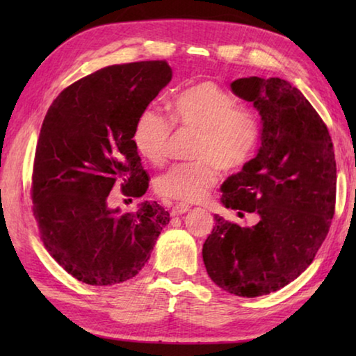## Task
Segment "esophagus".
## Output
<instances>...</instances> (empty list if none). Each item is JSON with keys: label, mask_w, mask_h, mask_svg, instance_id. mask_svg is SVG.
<instances>
[{"label": "esophagus", "mask_w": 356, "mask_h": 356, "mask_svg": "<svg viewBox=\"0 0 356 356\" xmlns=\"http://www.w3.org/2000/svg\"><path fill=\"white\" fill-rule=\"evenodd\" d=\"M188 210H190V206H188V204H184V202H180V204H176V206H174L172 207V215L174 216H179V215H184V213H186V212H188Z\"/></svg>", "instance_id": "1"}]
</instances>
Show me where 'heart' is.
Returning <instances> with one entry per match:
<instances>
[{
	"label": "heart",
	"instance_id": "obj_1",
	"mask_svg": "<svg viewBox=\"0 0 356 356\" xmlns=\"http://www.w3.org/2000/svg\"><path fill=\"white\" fill-rule=\"evenodd\" d=\"M170 111L172 121L150 106L140 113L134 129L135 147L150 165L159 166L168 156L172 122L196 131L191 149L196 160L174 165L160 174L155 190L172 201H201L218 182V166L234 171L251 159L261 136V124L254 111L237 106L232 95L209 81L179 92Z\"/></svg>",
	"mask_w": 356,
	"mask_h": 356
}]
</instances>
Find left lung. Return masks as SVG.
Segmentation results:
<instances>
[{
    "mask_svg": "<svg viewBox=\"0 0 356 356\" xmlns=\"http://www.w3.org/2000/svg\"><path fill=\"white\" fill-rule=\"evenodd\" d=\"M231 91L261 116V146L221 185V204L259 221L242 227L213 215L202 259L216 286L252 298L309 267L334 213L336 161L327 125L291 83L248 76L232 81Z\"/></svg>",
    "mask_w": 356,
    "mask_h": 356,
    "instance_id": "left-lung-1",
    "label": "left lung"
}]
</instances>
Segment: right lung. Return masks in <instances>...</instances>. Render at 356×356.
I'll list each match as a JSON object with an SVG mask.
<instances>
[{"label":"right lung","instance_id":"1","mask_svg":"<svg viewBox=\"0 0 356 356\" xmlns=\"http://www.w3.org/2000/svg\"><path fill=\"white\" fill-rule=\"evenodd\" d=\"M171 78L166 61L108 65L70 84L48 108L35 149L33 212L45 248L78 281L131 280L170 222L155 201L120 213L108 196L118 185L129 197L147 191L134 129Z\"/></svg>","mask_w":356,"mask_h":356}]
</instances>
